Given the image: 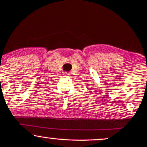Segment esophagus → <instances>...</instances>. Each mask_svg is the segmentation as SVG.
<instances>
[{
    "mask_svg": "<svg viewBox=\"0 0 147 147\" xmlns=\"http://www.w3.org/2000/svg\"><path fill=\"white\" fill-rule=\"evenodd\" d=\"M63 75H64V77H69V74L68 73V72H65V73L63 74Z\"/></svg>",
    "mask_w": 147,
    "mask_h": 147,
    "instance_id": "esophagus-1",
    "label": "esophagus"
}]
</instances>
